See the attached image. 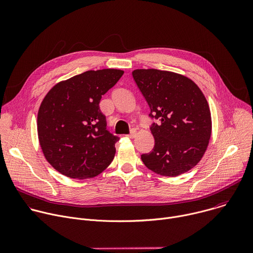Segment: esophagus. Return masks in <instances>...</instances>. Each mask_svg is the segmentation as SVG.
I'll list each match as a JSON object with an SVG mask.
<instances>
[{
    "mask_svg": "<svg viewBox=\"0 0 253 253\" xmlns=\"http://www.w3.org/2000/svg\"><path fill=\"white\" fill-rule=\"evenodd\" d=\"M136 134H137V131L136 130H131V132H130V134H128V135H126L128 138H131V139H133V138H135L136 137Z\"/></svg>",
    "mask_w": 253,
    "mask_h": 253,
    "instance_id": "obj_1",
    "label": "esophagus"
}]
</instances>
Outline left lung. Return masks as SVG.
<instances>
[{"label":"left lung","instance_id":"1","mask_svg":"<svg viewBox=\"0 0 253 253\" xmlns=\"http://www.w3.org/2000/svg\"><path fill=\"white\" fill-rule=\"evenodd\" d=\"M147 101L155 145L141 159L153 172L175 177L203 157L211 136V114L205 96L189 78L174 72L137 69L132 72Z\"/></svg>","mask_w":253,"mask_h":253}]
</instances>
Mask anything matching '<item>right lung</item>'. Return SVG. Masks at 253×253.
<instances>
[{
	"label": "right lung",
	"instance_id": "right-lung-1",
	"mask_svg": "<svg viewBox=\"0 0 253 253\" xmlns=\"http://www.w3.org/2000/svg\"><path fill=\"white\" fill-rule=\"evenodd\" d=\"M123 74L118 69L86 71L56 84L45 96L37 119L39 142L61 174L91 178L114 159L119 137L107 130L99 103Z\"/></svg>",
	"mask_w": 253,
	"mask_h": 253
}]
</instances>
